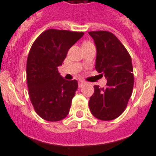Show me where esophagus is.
Wrapping results in <instances>:
<instances>
[{
  "instance_id": "1",
  "label": "esophagus",
  "mask_w": 156,
  "mask_h": 156,
  "mask_svg": "<svg viewBox=\"0 0 156 156\" xmlns=\"http://www.w3.org/2000/svg\"><path fill=\"white\" fill-rule=\"evenodd\" d=\"M85 83H86V82H83V81H79V82H78V87H80V88L82 87V86L85 85Z\"/></svg>"
}]
</instances>
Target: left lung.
<instances>
[{
  "mask_svg": "<svg viewBox=\"0 0 156 156\" xmlns=\"http://www.w3.org/2000/svg\"><path fill=\"white\" fill-rule=\"evenodd\" d=\"M97 48L95 69L107 79L105 88L94 86L89 107L96 118L111 120L125 110L133 90L132 58L121 42L107 31H90Z\"/></svg>",
  "mask_w": 156,
  "mask_h": 156,
  "instance_id": "8db88e82",
  "label": "left lung"
}]
</instances>
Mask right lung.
<instances>
[{
	"mask_svg": "<svg viewBox=\"0 0 156 156\" xmlns=\"http://www.w3.org/2000/svg\"><path fill=\"white\" fill-rule=\"evenodd\" d=\"M82 31L48 29L35 40L27 60V83L30 101L39 116L58 121L69 113L78 89L76 80H65L58 70Z\"/></svg>",
	"mask_w": 156,
	"mask_h": 156,
	"instance_id": "add662e5",
	"label": "right lung"
}]
</instances>
